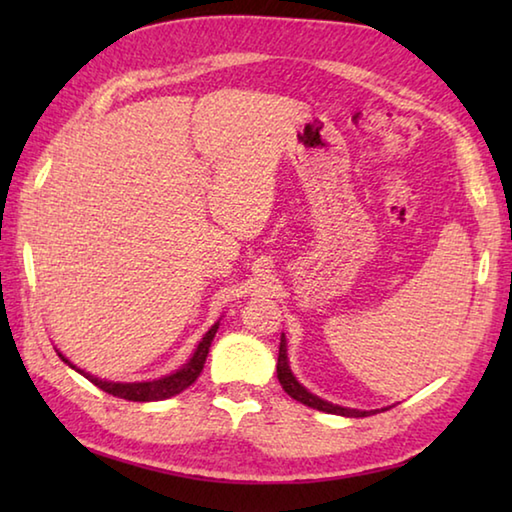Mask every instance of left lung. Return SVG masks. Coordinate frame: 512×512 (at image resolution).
Segmentation results:
<instances>
[{
  "mask_svg": "<svg viewBox=\"0 0 512 512\" xmlns=\"http://www.w3.org/2000/svg\"><path fill=\"white\" fill-rule=\"evenodd\" d=\"M277 379H280V384L284 388V393L291 395L293 400L302 402L305 406H311V409L316 411H323V413H334V415H345V418H366V415H372L377 411H388V406L384 409H375V411H359V409H348V406H339V404H332L323 400V397L314 395L311 391H307L305 386L300 384L296 379V375L291 372L289 366V354H287V336L282 334L280 339V354H277Z\"/></svg>",
  "mask_w": 512,
  "mask_h": 512,
  "instance_id": "1",
  "label": "left lung"
}]
</instances>
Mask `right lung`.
<instances>
[{
  "label": "right lung",
  "instance_id": "add662e5",
  "mask_svg": "<svg viewBox=\"0 0 512 512\" xmlns=\"http://www.w3.org/2000/svg\"><path fill=\"white\" fill-rule=\"evenodd\" d=\"M221 325V318L216 320V323L207 329L203 334V339L198 341L196 350L192 357L187 359V363H183L178 370L169 372V375L158 377V379H149V381H108V379H101L97 375H90V372L81 370L79 366H74L72 361H69L63 352H58V357L63 359L69 368L79 372L85 379H90L94 386H99L101 391H106L115 397H121V400H128V402H160V400H169V397L183 393L185 388H189L198 379V375L203 372L205 366V359H207V352H210V345L216 336V329Z\"/></svg>",
  "mask_w": 512,
  "mask_h": 512
}]
</instances>
